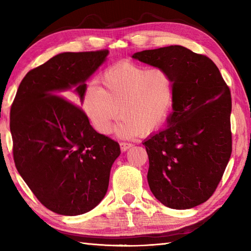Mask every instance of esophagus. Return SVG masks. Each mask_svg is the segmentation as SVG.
Here are the masks:
<instances>
[{"mask_svg":"<svg viewBox=\"0 0 251 251\" xmlns=\"http://www.w3.org/2000/svg\"><path fill=\"white\" fill-rule=\"evenodd\" d=\"M131 147H132V145H131V143H128V142H121V143H120V148H121V150H122L123 152L127 151V150H128V149H130Z\"/></svg>","mask_w":251,"mask_h":251,"instance_id":"34e87169","label":"esophagus"}]
</instances>
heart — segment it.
<instances>
[{"label": "heart", "instance_id": "b5f03b06", "mask_svg": "<svg viewBox=\"0 0 251 251\" xmlns=\"http://www.w3.org/2000/svg\"><path fill=\"white\" fill-rule=\"evenodd\" d=\"M99 82L101 87L90 85L82 98L85 113L99 134L108 135L120 115L116 134L121 138L150 134L167 119L174 83L164 69L123 61L106 69Z\"/></svg>", "mask_w": 251, "mask_h": 251}]
</instances>
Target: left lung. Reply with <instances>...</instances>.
Listing matches in <instances>:
<instances>
[{"instance_id": "1", "label": "left lung", "mask_w": 251, "mask_h": 251, "mask_svg": "<svg viewBox=\"0 0 251 251\" xmlns=\"http://www.w3.org/2000/svg\"><path fill=\"white\" fill-rule=\"evenodd\" d=\"M173 78V112L164 128L142 142L149 156L148 182L156 200L190 209L214 194L232 153L231 93L211 59L170 45L135 52Z\"/></svg>"}]
</instances>
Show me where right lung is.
Here are the masks:
<instances>
[{
	"instance_id": "right-lung-1",
	"label": "right lung",
	"mask_w": 251,
	"mask_h": 251,
	"mask_svg": "<svg viewBox=\"0 0 251 251\" xmlns=\"http://www.w3.org/2000/svg\"><path fill=\"white\" fill-rule=\"evenodd\" d=\"M109 50L61 52L29 71L10 110L14 161L42 204L62 216L94 209L108 191L119 143L98 134L84 112L58 95L71 90L82 103L86 81Z\"/></svg>"
}]
</instances>
